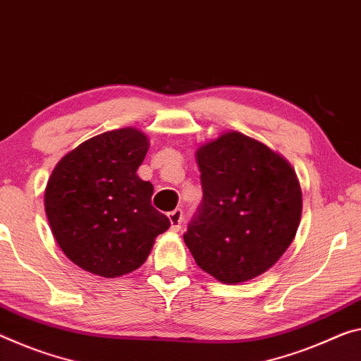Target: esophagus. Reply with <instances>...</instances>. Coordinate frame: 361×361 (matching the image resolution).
Instances as JSON below:
<instances>
[{
    "mask_svg": "<svg viewBox=\"0 0 361 361\" xmlns=\"http://www.w3.org/2000/svg\"><path fill=\"white\" fill-rule=\"evenodd\" d=\"M169 220L171 223V230L180 231L181 223H183V210L181 209H175V210L169 212Z\"/></svg>",
    "mask_w": 361,
    "mask_h": 361,
    "instance_id": "1",
    "label": "esophagus"
}]
</instances>
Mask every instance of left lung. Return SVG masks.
Segmentation results:
<instances>
[{"instance_id": "1", "label": "left lung", "mask_w": 361, "mask_h": 361, "mask_svg": "<svg viewBox=\"0 0 361 361\" xmlns=\"http://www.w3.org/2000/svg\"><path fill=\"white\" fill-rule=\"evenodd\" d=\"M196 159L202 202L183 234L194 260L221 283L265 273L299 228L295 171L270 147L238 131L201 146Z\"/></svg>"}]
</instances>
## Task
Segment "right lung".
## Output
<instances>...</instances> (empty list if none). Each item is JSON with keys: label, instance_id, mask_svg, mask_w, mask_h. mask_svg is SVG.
<instances>
[{"label": "right lung", "instance_id": "obj_1", "mask_svg": "<svg viewBox=\"0 0 361 361\" xmlns=\"http://www.w3.org/2000/svg\"><path fill=\"white\" fill-rule=\"evenodd\" d=\"M149 141L135 128L106 131L59 160L44 210L59 247L104 278L140 268L170 220L152 207L154 186L136 175Z\"/></svg>", "mask_w": 361, "mask_h": 361}]
</instances>
